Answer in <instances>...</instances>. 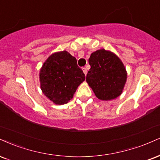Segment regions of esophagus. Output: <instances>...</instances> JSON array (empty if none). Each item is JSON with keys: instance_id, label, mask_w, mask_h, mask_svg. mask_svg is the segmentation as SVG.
I'll return each mask as SVG.
<instances>
[{"instance_id": "34e87169", "label": "esophagus", "mask_w": 160, "mask_h": 160, "mask_svg": "<svg viewBox=\"0 0 160 160\" xmlns=\"http://www.w3.org/2000/svg\"><path fill=\"white\" fill-rule=\"evenodd\" d=\"M82 72H83L84 74H85V75H86V74H87V69H86V68H82Z\"/></svg>"}]
</instances>
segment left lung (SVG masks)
<instances>
[{"instance_id": "left-lung-1", "label": "left lung", "mask_w": 160, "mask_h": 160, "mask_svg": "<svg viewBox=\"0 0 160 160\" xmlns=\"http://www.w3.org/2000/svg\"><path fill=\"white\" fill-rule=\"evenodd\" d=\"M88 63L91 68L86 75V82L96 97L110 101L121 95L127 80L122 60L112 52L101 49L92 53Z\"/></svg>"}]
</instances>
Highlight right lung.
<instances>
[{
	"label": "right lung",
	"instance_id": "right-lung-1",
	"mask_svg": "<svg viewBox=\"0 0 160 160\" xmlns=\"http://www.w3.org/2000/svg\"><path fill=\"white\" fill-rule=\"evenodd\" d=\"M85 78L76 58L66 51L51 54L39 72L42 92L57 105L65 104L72 100Z\"/></svg>",
	"mask_w": 160,
	"mask_h": 160
}]
</instances>
